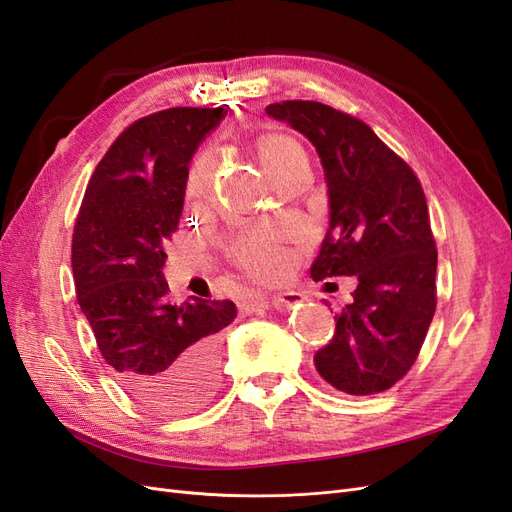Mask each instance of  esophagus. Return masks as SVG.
<instances>
[{"instance_id": "obj_1", "label": "esophagus", "mask_w": 512, "mask_h": 512, "mask_svg": "<svg viewBox=\"0 0 512 512\" xmlns=\"http://www.w3.org/2000/svg\"><path fill=\"white\" fill-rule=\"evenodd\" d=\"M305 297L301 292H282V294H256L250 301L241 303V312L250 314L256 307H275V309H284V307H294L303 303Z\"/></svg>"}]
</instances>
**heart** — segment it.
<instances>
[{
	"mask_svg": "<svg viewBox=\"0 0 512 512\" xmlns=\"http://www.w3.org/2000/svg\"><path fill=\"white\" fill-rule=\"evenodd\" d=\"M258 156L262 168L267 170V175L273 181L286 175L288 170H292L297 164L307 162L303 147L294 141L292 136L282 132H269L265 136H260ZM207 166L209 156H200L190 170L188 196L192 200L200 198V194H203V175ZM230 258L235 260L245 273L258 277V280H271V277L280 275V271L284 269V254L280 250V245H277L275 230L245 232V235L230 243Z\"/></svg>",
	"mask_w": 512,
	"mask_h": 512,
	"instance_id": "obj_1",
	"label": "heart"
}]
</instances>
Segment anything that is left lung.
Here are the masks:
<instances>
[{
    "label": "left lung",
    "mask_w": 512,
    "mask_h": 512,
    "mask_svg": "<svg viewBox=\"0 0 512 512\" xmlns=\"http://www.w3.org/2000/svg\"><path fill=\"white\" fill-rule=\"evenodd\" d=\"M267 115L316 147L329 194V230L312 277H356L335 316L318 374L348 395L382 393L408 374L436 312L438 252L412 168L363 121L309 100L269 104Z\"/></svg>",
    "instance_id": "8db88e82"
}]
</instances>
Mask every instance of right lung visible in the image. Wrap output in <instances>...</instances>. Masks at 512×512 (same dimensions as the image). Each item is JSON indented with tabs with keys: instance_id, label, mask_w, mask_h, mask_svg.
Segmentation results:
<instances>
[{
	"instance_id": "obj_1",
	"label": "right lung",
	"mask_w": 512,
	"mask_h": 512,
	"mask_svg": "<svg viewBox=\"0 0 512 512\" xmlns=\"http://www.w3.org/2000/svg\"><path fill=\"white\" fill-rule=\"evenodd\" d=\"M226 108H168L123 132L91 177L72 237V273L104 361L158 414L203 406L220 382L232 301L166 299V243L179 228L190 162Z\"/></svg>"
}]
</instances>
